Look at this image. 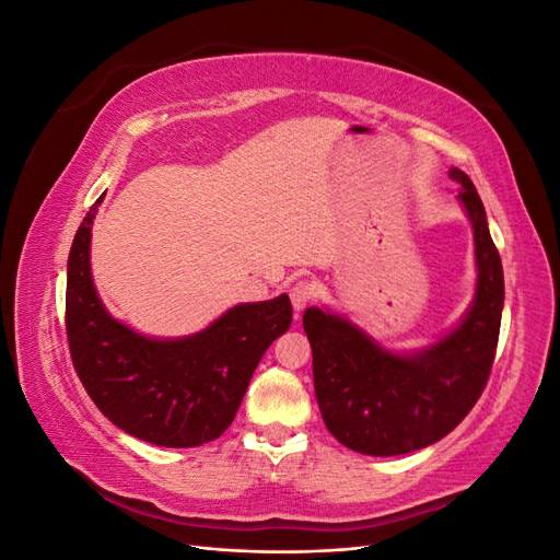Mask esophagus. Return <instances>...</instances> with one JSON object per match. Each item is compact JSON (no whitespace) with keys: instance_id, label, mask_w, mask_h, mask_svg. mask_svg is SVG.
<instances>
[{"instance_id":"esophagus-1","label":"esophagus","mask_w":560,"mask_h":560,"mask_svg":"<svg viewBox=\"0 0 560 560\" xmlns=\"http://www.w3.org/2000/svg\"><path fill=\"white\" fill-rule=\"evenodd\" d=\"M313 294H315V292H313V284H311L308 280H299V282L292 284L290 299H292V306H294V313H296V315L308 306Z\"/></svg>"}]
</instances>
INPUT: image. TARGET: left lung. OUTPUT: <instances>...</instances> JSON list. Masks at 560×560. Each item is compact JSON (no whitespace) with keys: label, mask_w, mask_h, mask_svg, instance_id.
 <instances>
[{"label":"left lung","mask_w":560,"mask_h":560,"mask_svg":"<svg viewBox=\"0 0 560 560\" xmlns=\"http://www.w3.org/2000/svg\"><path fill=\"white\" fill-rule=\"evenodd\" d=\"M474 231L477 292L457 325L434 343L395 352L346 315L306 308L313 381L327 430L364 455H404L444 439L481 397L495 360L504 306L502 261L471 179L451 167Z\"/></svg>","instance_id":"1"}]
</instances>
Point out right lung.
Returning <instances> with one entry per match:
<instances>
[{"instance_id": "right-lung-1", "label": "right lung", "mask_w": 560, "mask_h": 560, "mask_svg": "<svg viewBox=\"0 0 560 560\" xmlns=\"http://www.w3.org/2000/svg\"><path fill=\"white\" fill-rule=\"evenodd\" d=\"M91 212L67 259L65 325L77 374L116 428L165 448H191L235 418L254 369L292 325L290 296L238 303L189 336L154 338L112 317L91 273Z\"/></svg>"}]
</instances>
